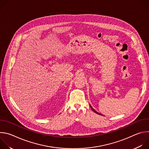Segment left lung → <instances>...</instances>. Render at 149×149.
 <instances>
[{
    "label": "left lung",
    "mask_w": 149,
    "mask_h": 149,
    "mask_svg": "<svg viewBox=\"0 0 149 149\" xmlns=\"http://www.w3.org/2000/svg\"><path fill=\"white\" fill-rule=\"evenodd\" d=\"M90 107H91V109H92V110H93V111H94V113H97V114H99V115H101V114L100 113H99L97 112V111H95V110H94V109H93V107H91V105H90Z\"/></svg>",
    "instance_id": "left-lung-1"
}]
</instances>
